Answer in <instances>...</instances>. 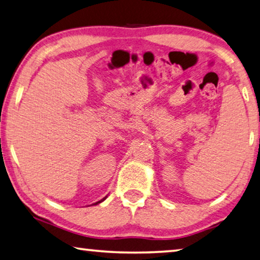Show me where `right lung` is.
<instances>
[{
	"label": "right lung",
	"mask_w": 260,
	"mask_h": 260,
	"mask_svg": "<svg viewBox=\"0 0 260 260\" xmlns=\"http://www.w3.org/2000/svg\"><path fill=\"white\" fill-rule=\"evenodd\" d=\"M105 199H107V196H105V197H104V199H103V200H101V201H99V202H96V203H94V205H96V204H99V203H101V202H103V201H104V200H105Z\"/></svg>",
	"instance_id": "1"
}]
</instances>
